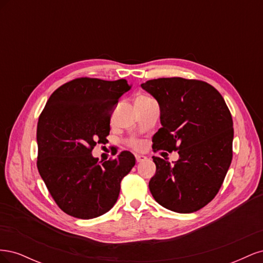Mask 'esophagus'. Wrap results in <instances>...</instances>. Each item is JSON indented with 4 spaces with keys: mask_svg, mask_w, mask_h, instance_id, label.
I'll return each mask as SVG.
<instances>
[{
    "mask_svg": "<svg viewBox=\"0 0 263 263\" xmlns=\"http://www.w3.org/2000/svg\"><path fill=\"white\" fill-rule=\"evenodd\" d=\"M135 157H136V161L137 162H141V161H144V160H146V159H147L144 155H136Z\"/></svg>",
    "mask_w": 263,
    "mask_h": 263,
    "instance_id": "34e87169",
    "label": "esophagus"
}]
</instances>
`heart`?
I'll list each match as a JSON object with an SVG mask.
<instances>
[{"label":"heart","instance_id":"b5f03b06","mask_svg":"<svg viewBox=\"0 0 263 263\" xmlns=\"http://www.w3.org/2000/svg\"><path fill=\"white\" fill-rule=\"evenodd\" d=\"M146 99H149V98H147V97H140V98H138L137 100H146ZM129 146H130L132 148H134V149L140 150V149H142V148L145 147V144H144V141L140 140V139L133 138V139L129 140Z\"/></svg>","mask_w":263,"mask_h":263}]
</instances>
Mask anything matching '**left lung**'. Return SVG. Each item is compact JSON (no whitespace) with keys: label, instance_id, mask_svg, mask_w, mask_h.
<instances>
[{"label":"left lung","instance_id":"1","mask_svg":"<svg viewBox=\"0 0 263 263\" xmlns=\"http://www.w3.org/2000/svg\"><path fill=\"white\" fill-rule=\"evenodd\" d=\"M160 106L161 128L154 135L155 153L178 151L171 164L153 157L149 181L155 200L170 211L187 214L216 196L233 159V117L220 93L194 79L159 78L141 84Z\"/></svg>","mask_w":263,"mask_h":263}]
</instances>
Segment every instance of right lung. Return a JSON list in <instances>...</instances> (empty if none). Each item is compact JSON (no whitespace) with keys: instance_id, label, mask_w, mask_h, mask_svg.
<instances>
[{"instance_id":"add662e5","label":"right lung","mask_w":263,"mask_h":263,"mask_svg":"<svg viewBox=\"0 0 263 263\" xmlns=\"http://www.w3.org/2000/svg\"><path fill=\"white\" fill-rule=\"evenodd\" d=\"M129 89L125 79L78 78L59 86L39 115L38 172L55 204L70 216L90 219L108 212L135 165L129 151L104 162L91 154L95 145L107 142L112 110Z\"/></svg>"}]
</instances>
